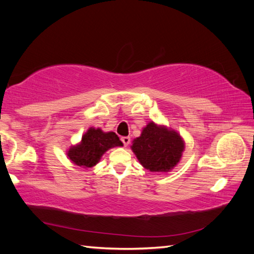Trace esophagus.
<instances>
[{
    "label": "esophagus",
    "mask_w": 254,
    "mask_h": 254,
    "mask_svg": "<svg viewBox=\"0 0 254 254\" xmlns=\"http://www.w3.org/2000/svg\"><path fill=\"white\" fill-rule=\"evenodd\" d=\"M121 140H122L123 144H124V146H128L129 143H130V137L129 136H122Z\"/></svg>",
    "instance_id": "esophagus-1"
}]
</instances>
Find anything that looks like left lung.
<instances>
[{"label":"left lung","mask_w":254,"mask_h":254,"mask_svg":"<svg viewBox=\"0 0 254 254\" xmlns=\"http://www.w3.org/2000/svg\"><path fill=\"white\" fill-rule=\"evenodd\" d=\"M131 149L150 172H168L179 162L184 144L174 130L151 122L143 129L141 136L133 140Z\"/></svg>","instance_id":"1"}]
</instances>
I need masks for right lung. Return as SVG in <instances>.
Masks as SVG:
<instances>
[{
    "label": "right lung",
    "mask_w": 254,
    "mask_h": 254,
    "mask_svg": "<svg viewBox=\"0 0 254 254\" xmlns=\"http://www.w3.org/2000/svg\"><path fill=\"white\" fill-rule=\"evenodd\" d=\"M122 145L120 137L114 132H104L99 128H90L83 134L81 143L70 148L67 157L74 164L88 168L94 166L109 148Z\"/></svg>",
    "instance_id": "1"
}]
</instances>
